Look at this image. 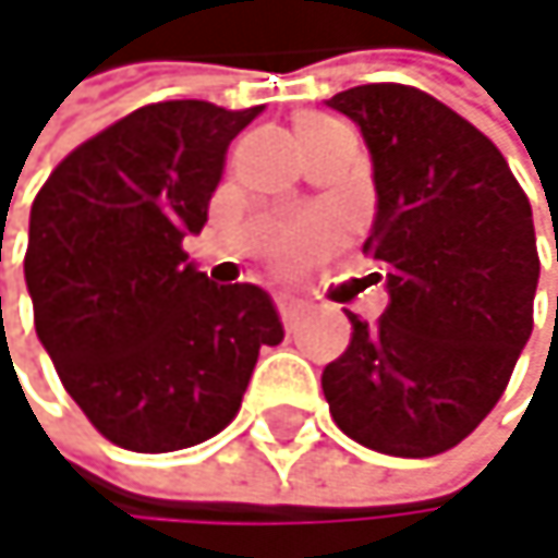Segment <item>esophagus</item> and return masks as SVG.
Returning a JSON list of instances; mask_svg holds the SVG:
<instances>
[{"instance_id": "34e87169", "label": "esophagus", "mask_w": 558, "mask_h": 558, "mask_svg": "<svg viewBox=\"0 0 558 558\" xmlns=\"http://www.w3.org/2000/svg\"><path fill=\"white\" fill-rule=\"evenodd\" d=\"M301 311H304V301L301 298H294V294H281V298H277V314H281L284 327H291L301 317Z\"/></svg>"}]
</instances>
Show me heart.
Masks as SVG:
<instances>
[{
    "label": "heart",
    "instance_id": "1",
    "mask_svg": "<svg viewBox=\"0 0 558 558\" xmlns=\"http://www.w3.org/2000/svg\"><path fill=\"white\" fill-rule=\"evenodd\" d=\"M333 125H340V122H333V118H327V114H317V111H304L294 118V135H298V142H307V138L330 132ZM333 238H337L333 228L307 221V225L291 228L281 241H274L270 257L281 270H294V267L307 264L311 257H317L320 251H327L333 244Z\"/></svg>",
    "mask_w": 558,
    "mask_h": 558
}]
</instances>
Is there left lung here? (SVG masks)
<instances>
[{"label":"left lung","instance_id":"left-lung-1","mask_svg":"<svg viewBox=\"0 0 558 558\" xmlns=\"http://www.w3.org/2000/svg\"><path fill=\"white\" fill-rule=\"evenodd\" d=\"M327 105L371 148L377 218L364 254L390 304L377 324L347 314L350 347L324 367V397L361 447L436 457L486 420L533 333L530 197L480 129L420 88L374 82Z\"/></svg>","mask_w":558,"mask_h":558}]
</instances>
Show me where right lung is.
<instances>
[{
	"mask_svg": "<svg viewBox=\"0 0 558 558\" xmlns=\"http://www.w3.org/2000/svg\"><path fill=\"white\" fill-rule=\"evenodd\" d=\"M260 114L181 98L78 145L32 202L35 333L92 426L135 453L211 440L241 410L260 347L284 340L267 291L211 284L184 254L228 145Z\"/></svg>",
	"mask_w": 558,
	"mask_h": 558,
	"instance_id": "1",
	"label": "right lung"
}]
</instances>
